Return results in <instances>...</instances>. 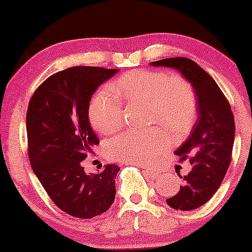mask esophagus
I'll use <instances>...</instances> for the list:
<instances>
[{
    "label": "esophagus",
    "instance_id": "34e87169",
    "mask_svg": "<svg viewBox=\"0 0 252 252\" xmlns=\"http://www.w3.org/2000/svg\"><path fill=\"white\" fill-rule=\"evenodd\" d=\"M141 168L144 169V171L146 172L147 174L151 175V177H157V175H158V172H157L156 169H154V168H149V167H141Z\"/></svg>",
    "mask_w": 252,
    "mask_h": 252
}]
</instances>
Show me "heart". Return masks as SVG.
Returning <instances> with one entry per match:
<instances>
[{
  "label": "heart",
  "mask_w": 252,
  "mask_h": 252,
  "mask_svg": "<svg viewBox=\"0 0 252 252\" xmlns=\"http://www.w3.org/2000/svg\"><path fill=\"white\" fill-rule=\"evenodd\" d=\"M126 103L149 106V124L159 126L175 135H185L194 126L197 97L188 79L162 70H130L113 83L102 86L91 97L89 117L96 130L113 134L123 126ZM169 140L158 128L126 131L106 144L108 158L119 162L150 163L168 147Z\"/></svg>",
  "instance_id": "b5f03b06"
}]
</instances>
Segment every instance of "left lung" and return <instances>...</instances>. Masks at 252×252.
<instances>
[{
    "mask_svg": "<svg viewBox=\"0 0 252 252\" xmlns=\"http://www.w3.org/2000/svg\"><path fill=\"white\" fill-rule=\"evenodd\" d=\"M151 65L179 70L196 93L199 117L189 138L175 151L180 159H188L192 167L189 173L180 177L178 194L166 200L174 210H195L215 195L229 168L235 135L234 116L217 83L194 61L164 58L151 62Z\"/></svg>",
    "mask_w": 252,
    "mask_h": 252,
    "instance_id": "1",
    "label": "left lung"
}]
</instances>
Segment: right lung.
I'll list each match as a JSON object with an SVG mask.
<instances>
[{"instance_id": "obj_1", "label": "right lung", "mask_w": 252, "mask_h": 252, "mask_svg": "<svg viewBox=\"0 0 252 252\" xmlns=\"http://www.w3.org/2000/svg\"><path fill=\"white\" fill-rule=\"evenodd\" d=\"M118 69L78 67L48 77L32 94L27 111L28 156L53 204L77 218L106 212L116 196L117 164L86 174L83 161L97 135L89 121V102L96 89Z\"/></svg>"}]
</instances>
